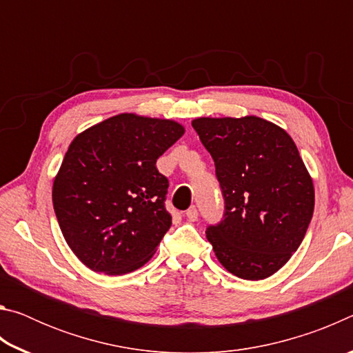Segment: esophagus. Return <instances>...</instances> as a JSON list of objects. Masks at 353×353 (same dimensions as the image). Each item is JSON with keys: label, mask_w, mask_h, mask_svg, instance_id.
<instances>
[{"label": "esophagus", "mask_w": 353, "mask_h": 353, "mask_svg": "<svg viewBox=\"0 0 353 353\" xmlns=\"http://www.w3.org/2000/svg\"><path fill=\"white\" fill-rule=\"evenodd\" d=\"M185 216H187L188 221H191V223H194V221L198 219V210H196V207H190L187 213H185Z\"/></svg>", "instance_id": "esophagus-1"}]
</instances>
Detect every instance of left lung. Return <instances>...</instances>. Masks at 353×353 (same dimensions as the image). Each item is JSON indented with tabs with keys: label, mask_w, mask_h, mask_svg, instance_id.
I'll return each mask as SVG.
<instances>
[{
	"label": "left lung",
	"mask_w": 353,
	"mask_h": 353,
	"mask_svg": "<svg viewBox=\"0 0 353 353\" xmlns=\"http://www.w3.org/2000/svg\"><path fill=\"white\" fill-rule=\"evenodd\" d=\"M213 157L225 201L224 221L207 240L227 271L263 280L301 246L314 208V187L285 129L255 115L194 118Z\"/></svg>",
	"instance_id": "left-lung-1"
}]
</instances>
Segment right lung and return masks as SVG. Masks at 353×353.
I'll use <instances>...</instances> for the list:
<instances>
[{"label": "right lung", "instance_id": "1", "mask_svg": "<svg viewBox=\"0 0 353 353\" xmlns=\"http://www.w3.org/2000/svg\"><path fill=\"white\" fill-rule=\"evenodd\" d=\"M185 134L174 119L119 113L70 143L52 183L65 241L83 265L123 276L152 259L171 227L155 162Z\"/></svg>", "mask_w": 353, "mask_h": 353}]
</instances>
